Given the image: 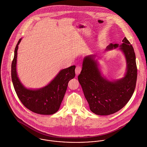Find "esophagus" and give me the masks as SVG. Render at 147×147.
<instances>
[{
	"mask_svg": "<svg viewBox=\"0 0 147 147\" xmlns=\"http://www.w3.org/2000/svg\"><path fill=\"white\" fill-rule=\"evenodd\" d=\"M81 71H82V67H81L80 66L78 65V66L76 67V68H75V73H76V75H78L80 73Z\"/></svg>",
	"mask_w": 147,
	"mask_h": 147,
	"instance_id": "esophagus-1",
	"label": "esophagus"
}]
</instances>
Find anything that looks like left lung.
I'll list each match as a JSON object with an SVG mask.
<instances>
[{"mask_svg": "<svg viewBox=\"0 0 147 147\" xmlns=\"http://www.w3.org/2000/svg\"><path fill=\"white\" fill-rule=\"evenodd\" d=\"M123 43H110L106 51L118 47L125 55L126 72L125 76L116 80H109L102 76L95 55L85 57L78 80L90 110L95 114L109 115L122 109L131 98L136 86L137 67L134 48L125 37Z\"/></svg>", "mask_w": 147, "mask_h": 147, "instance_id": "8db88e82", "label": "left lung"}]
</instances>
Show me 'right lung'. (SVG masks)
I'll return each instance as SVG.
<instances>
[{
  "label": "right lung",
  "instance_id": "1",
  "mask_svg": "<svg viewBox=\"0 0 147 147\" xmlns=\"http://www.w3.org/2000/svg\"><path fill=\"white\" fill-rule=\"evenodd\" d=\"M20 38L15 47L11 65V77L16 93L22 104L30 111L41 115H51L59 110L69 81L75 76V65L59 71L55 78L45 86L37 89L25 88L19 80L16 71L17 55Z\"/></svg>",
  "mask_w": 147,
  "mask_h": 147
}]
</instances>
